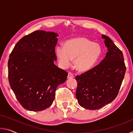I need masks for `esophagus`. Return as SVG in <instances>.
<instances>
[{
	"label": "esophagus",
	"mask_w": 133,
	"mask_h": 133,
	"mask_svg": "<svg viewBox=\"0 0 133 133\" xmlns=\"http://www.w3.org/2000/svg\"><path fill=\"white\" fill-rule=\"evenodd\" d=\"M74 77V75L73 73H70V72H69L68 73V76H67V78H72Z\"/></svg>",
	"instance_id": "esophagus-1"
}]
</instances>
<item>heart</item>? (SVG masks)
I'll return each mask as SVG.
<instances>
[{
  "label": "heart",
  "instance_id": "obj_1",
  "mask_svg": "<svg viewBox=\"0 0 133 133\" xmlns=\"http://www.w3.org/2000/svg\"><path fill=\"white\" fill-rule=\"evenodd\" d=\"M102 53L100 44L82 37L67 40L64 47L58 46L56 49V56L62 66L68 67L72 59L75 58L74 64L80 71H87L93 68Z\"/></svg>",
  "mask_w": 133,
  "mask_h": 133
}]
</instances>
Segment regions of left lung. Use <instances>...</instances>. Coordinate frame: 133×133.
I'll list each match as a JSON object with an SVG mask.
<instances>
[{"instance_id": "obj_1", "label": "left lung", "mask_w": 133, "mask_h": 133, "mask_svg": "<svg viewBox=\"0 0 133 133\" xmlns=\"http://www.w3.org/2000/svg\"><path fill=\"white\" fill-rule=\"evenodd\" d=\"M107 52L97 66L77 76L76 98L80 106L97 110L111 103L117 96L125 73L123 53L112 40L102 35Z\"/></svg>"}]
</instances>
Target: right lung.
I'll return each instance as SVG.
<instances>
[{"label":"right lung","mask_w":133,"mask_h":133,"mask_svg":"<svg viewBox=\"0 0 133 133\" xmlns=\"http://www.w3.org/2000/svg\"><path fill=\"white\" fill-rule=\"evenodd\" d=\"M58 35L36 30L18 42L8 61L10 87L24 109L39 111L52 104L68 73L55 64Z\"/></svg>","instance_id":"add662e5"}]
</instances>
